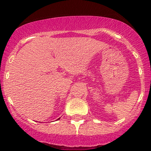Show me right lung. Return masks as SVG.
Instances as JSON below:
<instances>
[{"label": "right lung", "instance_id": "right-lung-1", "mask_svg": "<svg viewBox=\"0 0 151 151\" xmlns=\"http://www.w3.org/2000/svg\"><path fill=\"white\" fill-rule=\"evenodd\" d=\"M58 119H60V118H58Z\"/></svg>", "mask_w": 151, "mask_h": 151}]
</instances>
